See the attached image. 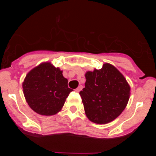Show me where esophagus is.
<instances>
[{
	"instance_id": "obj_1",
	"label": "esophagus",
	"mask_w": 156,
	"mask_h": 156,
	"mask_svg": "<svg viewBox=\"0 0 156 156\" xmlns=\"http://www.w3.org/2000/svg\"><path fill=\"white\" fill-rule=\"evenodd\" d=\"M82 88H83V87H82V86H79V87H78L76 88V91L80 92V91L81 90H82Z\"/></svg>"
}]
</instances>
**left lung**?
I'll return each mask as SVG.
<instances>
[{
    "label": "left lung",
    "mask_w": 156,
    "mask_h": 156,
    "mask_svg": "<svg viewBox=\"0 0 156 156\" xmlns=\"http://www.w3.org/2000/svg\"><path fill=\"white\" fill-rule=\"evenodd\" d=\"M85 87L80 92L87 117L98 124H105L125 109L130 87L125 77L112 65L85 74Z\"/></svg>",
    "instance_id": "1"
}]
</instances>
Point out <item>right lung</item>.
<instances>
[{"label": "right lung", "instance_id": "add662e5", "mask_svg": "<svg viewBox=\"0 0 156 156\" xmlns=\"http://www.w3.org/2000/svg\"><path fill=\"white\" fill-rule=\"evenodd\" d=\"M27 102L37 113L52 115L63 107L72 89L62 71L50 62L41 63L30 70L23 83Z\"/></svg>", "mask_w": 156, "mask_h": 156}]
</instances>
